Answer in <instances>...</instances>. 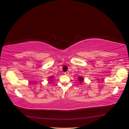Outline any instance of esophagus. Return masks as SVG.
Wrapping results in <instances>:
<instances>
[{
  "mask_svg": "<svg viewBox=\"0 0 129 129\" xmlns=\"http://www.w3.org/2000/svg\"><path fill=\"white\" fill-rule=\"evenodd\" d=\"M64 74H65V75H69V72H68V71H67V72H65L64 73Z\"/></svg>",
  "mask_w": 129,
  "mask_h": 129,
  "instance_id": "esophagus-1",
  "label": "esophagus"
}]
</instances>
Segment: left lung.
<instances>
[{
    "label": "left lung",
    "instance_id": "1",
    "mask_svg": "<svg viewBox=\"0 0 129 129\" xmlns=\"http://www.w3.org/2000/svg\"><path fill=\"white\" fill-rule=\"evenodd\" d=\"M78 81L81 84L82 82H84V78L82 77H78Z\"/></svg>",
    "mask_w": 129,
    "mask_h": 129
}]
</instances>
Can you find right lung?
<instances>
[{
  "mask_svg": "<svg viewBox=\"0 0 129 129\" xmlns=\"http://www.w3.org/2000/svg\"><path fill=\"white\" fill-rule=\"evenodd\" d=\"M53 76H51V77H49V78H48V79H49V80H48V81H49V83H50L51 82V81H52V79H53Z\"/></svg>",
  "mask_w": 129,
  "mask_h": 129,
  "instance_id": "obj_1",
  "label": "right lung"
}]
</instances>
